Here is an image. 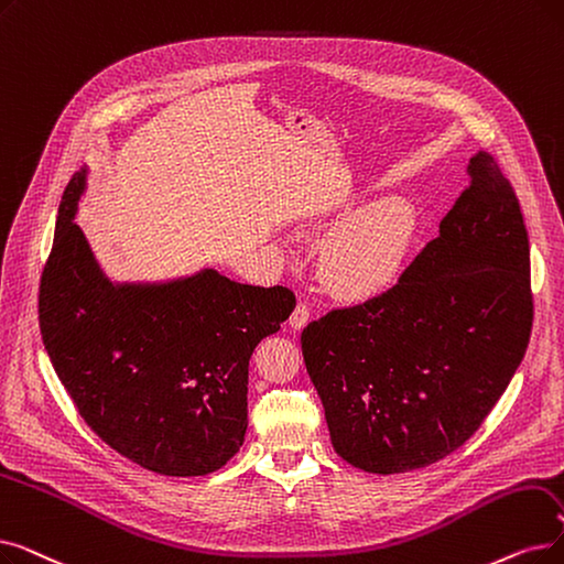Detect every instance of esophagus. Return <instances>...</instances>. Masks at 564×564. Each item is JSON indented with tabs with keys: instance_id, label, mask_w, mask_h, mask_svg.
Listing matches in <instances>:
<instances>
[{
	"instance_id": "obj_1",
	"label": "esophagus",
	"mask_w": 564,
	"mask_h": 564,
	"mask_svg": "<svg viewBox=\"0 0 564 564\" xmlns=\"http://www.w3.org/2000/svg\"><path fill=\"white\" fill-rule=\"evenodd\" d=\"M308 317H311V311L306 304H297V308L292 311L290 315V327L295 332H302L306 325H308Z\"/></svg>"
}]
</instances>
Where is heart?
<instances>
[{
	"mask_svg": "<svg viewBox=\"0 0 564 564\" xmlns=\"http://www.w3.org/2000/svg\"><path fill=\"white\" fill-rule=\"evenodd\" d=\"M420 232V212L403 195H382L350 214L321 251V281L334 297L369 302L397 285Z\"/></svg>",
	"mask_w": 564,
	"mask_h": 564,
	"instance_id": "heart-1",
	"label": "heart"
}]
</instances>
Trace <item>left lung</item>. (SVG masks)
<instances>
[{
	"label": "left lung",
	"mask_w": 564,
	"mask_h": 564,
	"mask_svg": "<svg viewBox=\"0 0 564 564\" xmlns=\"http://www.w3.org/2000/svg\"><path fill=\"white\" fill-rule=\"evenodd\" d=\"M440 235L384 295L302 332L336 454L366 473L426 468L458 449L502 397L532 329L519 198L477 152Z\"/></svg>",
	"instance_id": "obj_1"
}]
</instances>
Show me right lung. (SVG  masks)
Returning <instances> with one entry per match:
<instances>
[{
  "mask_svg": "<svg viewBox=\"0 0 564 564\" xmlns=\"http://www.w3.org/2000/svg\"><path fill=\"white\" fill-rule=\"evenodd\" d=\"M89 167L68 182L43 269L39 323L55 371L104 443L167 477L209 475L249 426V361L295 311L283 285H243L203 267L115 281L76 224Z\"/></svg>",
  "mask_w": 564,
  "mask_h": 564,
  "instance_id": "1",
  "label": "right lung"
}]
</instances>
